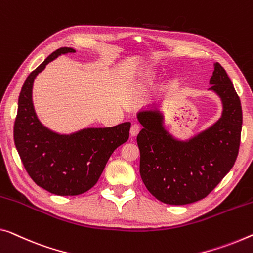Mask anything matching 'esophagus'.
<instances>
[{"label": "esophagus", "instance_id": "obj_1", "mask_svg": "<svg viewBox=\"0 0 253 253\" xmlns=\"http://www.w3.org/2000/svg\"><path fill=\"white\" fill-rule=\"evenodd\" d=\"M140 130H141V127H140L139 124H133V126H131V130H130L131 137H135V135H137L140 132Z\"/></svg>", "mask_w": 253, "mask_h": 253}]
</instances>
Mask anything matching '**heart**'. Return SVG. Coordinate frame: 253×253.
Here are the masks:
<instances>
[{
    "mask_svg": "<svg viewBox=\"0 0 253 253\" xmlns=\"http://www.w3.org/2000/svg\"><path fill=\"white\" fill-rule=\"evenodd\" d=\"M155 78H156V73H155L154 70H147L145 72V79L147 83H153L155 80Z\"/></svg>",
    "mask_w": 253,
    "mask_h": 253,
    "instance_id": "1",
    "label": "heart"
}]
</instances>
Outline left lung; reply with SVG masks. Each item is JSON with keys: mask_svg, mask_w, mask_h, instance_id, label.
<instances>
[{"mask_svg": "<svg viewBox=\"0 0 253 253\" xmlns=\"http://www.w3.org/2000/svg\"><path fill=\"white\" fill-rule=\"evenodd\" d=\"M223 103L220 119L186 141L169 134L156 106L138 113L143 129L137 137L140 175L159 201L186 205L207 197L230 172L239 154L242 107L234 86L219 63L209 81Z\"/></svg>", "mask_w": 253, "mask_h": 253, "instance_id": "left-lung-1", "label": "left lung"}]
</instances>
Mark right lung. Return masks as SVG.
<instances>
[{
    "label": "right lung",
    "instance_id": "add662e5",
    "mask_svg": "<svg viewBox=\"0 0 253 253\" xmlns=\"http://www.w3.org/2000/svg\"><path fill=\"white\" fill-rule=\"evenodd\" d=\"M71 47L53 52L36 68L21 88L14 121V143L27 173L38 186L57 196H78L94 186L113 151L129 139L131 123L88 127L59 134L42 126L35 113L33 84L38 73Z\"/></svg>",
    "mask_w": 253,
    "mask_h": 253
}]
</instances>
